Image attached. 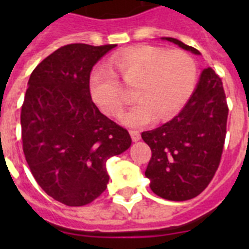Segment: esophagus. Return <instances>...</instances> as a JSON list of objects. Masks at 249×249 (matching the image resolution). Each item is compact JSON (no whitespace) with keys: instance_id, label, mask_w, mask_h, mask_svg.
I'll list each match as a JSON object with an SVG mask.
<instances>
[{"instance_id":"34e87169","label":"esophagus","mask_w":249,"mask_h":249,"mask_svg":"<svg viewBox=\"0 0 249 249\" xmlns=\"http://www.w3.org/2000/svg\"><path fill=\"white\" fill-rule=\"evenodd\" d=\"M129 135H131V138L133 142H137V141H140V138H141L140 132L136 131V129H131V131H129Z\"/></svg>"}]
</instances>
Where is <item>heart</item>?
<instances>
[{
  "label": "heart",
  "instance_id": "1",
  "mask_svg": "<svg viewBox=\"0 0 249 249\" xmlns=\"http://www.w3.org/2000/svg\"><path fill=\"white\" fill-rule=\"evenodd\" d=\"M108 66L98 65L89 77L92 101L107 114L117 116L128 100V86H135L137 102L121 116L128 127H143L157 117H173L190 100L198 81V65L184 51H169L156 46L127 48L111 57Z\"/></svg>",
  "mask_w": 249,
  "mask_h": 249
}]
</instances>
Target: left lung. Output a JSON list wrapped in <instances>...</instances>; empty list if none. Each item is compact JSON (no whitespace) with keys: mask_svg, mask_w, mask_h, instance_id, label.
Wrapping results in <instances>:
<instances>
[{"mask_svg":"<svg viewBox=\"0 0 249 249\" xmlns=\"http://www.w3.org/2000/svg\"><path fill=\"white\" fill-rule=\"evenodd\" d=\"M163 39L201 54L172 37ZM227 117L221 78L211 67L204 68L181 112L158 128L142 132L152 151L144 175L153 193L168 201H187L206 190L221 162Z\"/></svg>","mask_w":249,"mask_h":249,"instance_id":"8db88e82","label":"left lung"}]
</instances>
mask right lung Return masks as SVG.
Returning a JSON list of instances; mask_svg holds the SVG:
<instances>
[{
  "label": "right lung",
  "mask_w": 249,
  "mask_h": 249,
  "mask_svg": "<svg viewBox=\"0 0 249 249\" xmlns=\"http://www.w3.org/2000/svg\"><path fill=\"white\" fill-rule=\"evenodd\" d=\"M116 45L72 43L46 57L28 80L21 109L22 144L39 187L70 207L91 203L107 188L106 162L132 143L128 131L101 113L89 77Z\"/></svg>",
  "instance_id": "add662e5"
}]
</instances>
